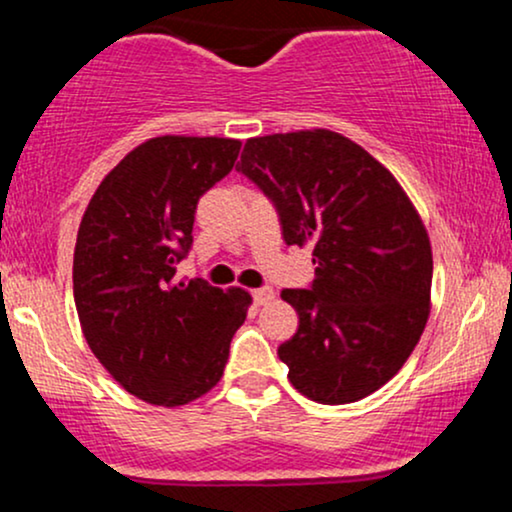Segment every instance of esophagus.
<instances>
[{"mask_svg":"<svg viewBox=\"0 0 512 512\" xmlns=\"http://www.w3.org/2000/svg\"><path fill=\"white\" fill-rule=\"evenodd\" d=\"M272 298H274V291L269 289V286H262V289L252 291V301H255V305H267Z\"/></svg>","mask_w":512,"mask_h":512,"instance_id":"34e87169","label":"esophagus"}]
</instances>
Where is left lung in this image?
Instances as JSON below:
<instances>
[{"label": "left lung", "instance_id": "left-lung-1", "mask_svg": "<svg viewBox=\"0 0 512 512\" xmlns=\"http://www.w3.org/2000/svg\"><path fill=\"white\" fill-rule=\"evenodd\" d=\"M279 214L286 245L313 248L315 279L281 298L298 330L279 346L298 392L349 404L404 366L428 320V233L395 175L330 129L248 139L236 166Z\"/></svg>", "mask_w": 512, "mask_h": 512}]
</instances>
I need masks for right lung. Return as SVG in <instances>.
Here are the masks:
<instances>
[{"label": "right lung", "instance_id": "right-lung-1", "mask_svg": "<svg viewBox=\"0 0 512 512\" xmlns=\"http://www.w3.org/2000/svg\"><path fill=\"white\" fill-rule=\"evenodd\" d=\"M238 139L156 137L105 175L74 248L81 330L129 395L180 407L221 380L250 293L175 279L199 197L226 178Z\"/></svg>", "mask_w": 512, "mask_h": 512}]
</instances>
